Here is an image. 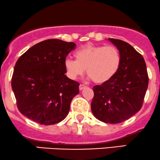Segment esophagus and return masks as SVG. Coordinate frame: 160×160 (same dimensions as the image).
Instances as JSON below:
<instances>
[{
    "mask_svg": "<svg viewBox=\"0 0 160 160\" xmlns=\"http://www.w3.org/2000/svg\"><path fill=\"white\" fill-rule=\"evenodd\" d=\"M86 88L85 84H80V85H79V89H80V90H82V89H83V88Z\"/></svg>",
    "mask_w": 160,
    "mask_h": 160,
    "instance_id": "1",
    "label": "esophagus"
}]
</instances>
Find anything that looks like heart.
Instances as JSON below:
<instances>
[{
  "instance_id": "1",
  "label": "heart",
  "mask_w": 160,
  "mask_h": 160,
  "mask_svg": "<svg viewBox=\"0 0 160 160\" xmlns=\"http://www.w3.org/2000/svg\"><path fill=\"white\" fill-rule=\"evenodd\" d=\"M76 61L66 58L64 67L67 76L76 79L86 69L87 75L95 83L108 82L115 76L121 63V54L114 46L88 45L75 52Z\"/></svg>"
}]
</instances>
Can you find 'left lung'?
Here are the masks:
<instances>
[{
	"label": "left lung",
	"instance_id": "1",
	"mask_svg": "<svg viewBox=\"0 0 160 160\" xmlns=\"http://www.w3.org/2000/svg\"><path fill=\"white\" fill-rule=\"evenodd\" d=\"M108 39L120 51L121 67L113 78L93 88L91 111L100 121L119 123L142 108L149 78L142 54L124 41Z\"/></svg>",
	"mask_w": 160,
	"mask_h": 160
}]
</instances>
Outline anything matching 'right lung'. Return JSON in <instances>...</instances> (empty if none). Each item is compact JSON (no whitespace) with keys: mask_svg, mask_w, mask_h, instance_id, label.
I'll list each match as a JSON object with an SVG mask.
<instances>
[{"mask_svg":"<svg viewBox=\"0 0 160 160\" xmlns=\"http://www.w3.org/2000/svg\"><path fill=\"white\" fill-rule=\"evenodd\" d=\"M76 45L58 39L37 43L21 55L12 76L18 109L43 125L67 117L71 101L79 93V83L65 75L64 61Z\"/></svg>","mask_w":160,"mask_h":160,"instance_id":"1","label":"right lung"}]
</instances>
